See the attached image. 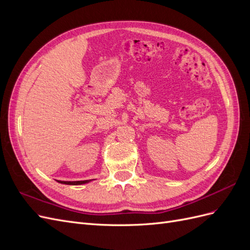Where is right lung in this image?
Instances as JSON below:
<instances>
[{
  "label": "right lung",
  "instance_id": "1",
  "mask_svg": "<svg viewBox=\"0 0 250 250\" xmlns=\"http://www.w3.org/2000/svg\"><path fill=\"white\" fill-rule=\"evenodd\" d=\"M59 184H63V185H70V186H79V185H84L92 181V179L89 180H79V181H63V180H57Z\"/></svg>",
  "mask_w": 250,
  "mask_h": 250
}]
</instances>
